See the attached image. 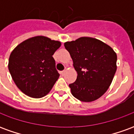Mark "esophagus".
Instances as JSON below:
<instances>
[{"mask_svg":"<svg viewBox=\"0 0 134 134\" xmlns=\"http://www.w3.org/2000/svg\"><path fill=\"white\" fill-rule=\"evenodd\" d=\"M65 72H66L65 70H63V71H61V72H60V74H61L62 75H64V73H65Z\"/></svg>","mask_w":134,"mask_h":134,"instance_id":"1","label":"esophagus"}]
</instances>
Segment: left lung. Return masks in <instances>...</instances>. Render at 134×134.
<instances>
[{"label":"left lung","mask_w":134,"mask_h":134,"mask_svg":"<svg viewBox=\"0 0 134 134\" xmlns=\"http://www.w3.org/2000/svg\"><path fill=\"white\" fill-rule=\"evenodd\" d=\"M77 71L76 81L69 85L72 96L82 102L100 98L116 72L117 55L112 48L96 38L80 37L64 43Z\"/></svg>","instance_id":"obj_1"}]
</instances>
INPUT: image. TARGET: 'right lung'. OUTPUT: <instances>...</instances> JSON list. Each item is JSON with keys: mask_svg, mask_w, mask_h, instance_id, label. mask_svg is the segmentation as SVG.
<instances>
[{"mask_svg": "<svg viewBox=\"0 0 134 134\" xmlns=\"http://www.w3.org/2000/svg\"><path fill=\"white\" fill-rule=\"evenodd\" d=\"M60 46L59 41L38 36L25 40L13 50L8 70L19 90L34 98L49 93L59 76L52 55Z\"/></svg>", "mask_w": 134, "mask_h": 134, "instance_id": "add662e5", "label": "right lung"}]
</instances>
